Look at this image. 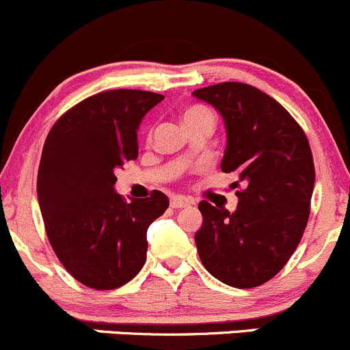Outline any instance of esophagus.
Wrapping results in <instances>:
<instances>
[{"label": "esophagus", "mask_w": 350, "mask_h": 350, "mask_svg": "<svg viewBox=\"0 0 350 350\" xmlns=\"http://www.w3.org/2000/svg\"><path fill=\"white\" fill-rule=\"evenodd\" d=\"M193 200L189 199V197H183V196H174L170 199V206L174 207V209H180V207H189L192 206Z\"/></svg>", "instance_id": "esophagus-1"}]
</instances>
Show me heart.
I'll list each match as a JSON object with an SVG mask.
<instances>
[{
    "mask_svg": "<svg viewBox=\"0 0 350 350\" xmlns=\"http://www.w3.org/2000/svg\"><path fill=\"white\" fill-rule=\"evenodd\" d=\"M214 119L213 112L206 107H200V105H193L190 109L185 110L183 113V122H190V120H197V119Z\"/></svg>",
    "mask_w": 350,
    "mask_h": 350,
    "instance_id": "obj_1",
    "label": "heart"
}]
</instances>
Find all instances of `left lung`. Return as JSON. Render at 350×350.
Wrapping results in <instances>:
<instances>
[{"label":"left lung","mask_w":350,"mask_h":350,"mask_svg":"<svg viewBox=\"0 0 350 350\" xmlns=\"http://www.w3.org/2000/svg\"><path fill=\"white\" fill-rule=\"evenodd\" d=\"M192 95L223 116L228 144L221 170L243 182L233 213L199 202L200 262L231 288H257L288 264L308 224L314 185L310 143L291 113L255 86L226 81Z\"/></svg>","instance_id":"8db88e82"}]
</instances>
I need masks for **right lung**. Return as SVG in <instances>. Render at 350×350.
Masks as SVG:
<instances>
[{
  "mask_svg": "<svg viewBox=\"0 0 350 350\" xmlns=\"http://www.w3.org/2000/svg\"><path fill=\"white\" fill-rule=\"evenodd\" d=\"M163 98L143 90L96 93L62 113L44 143L37 197L47 238L66 271L96 291L136 278L148 228L168 209L160 190L131 202L113 190L116 172L137 158L141 120Z\"/></svg>",
  "mask_w": 350,
  "mask_h": 350,
  "instance_id": "add662e5",
  "label": "right lung"
}]
</instances>
